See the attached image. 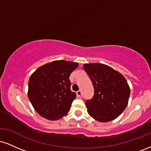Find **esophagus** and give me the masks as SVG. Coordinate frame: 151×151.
Masks as SVG:
<instances>
[{
	"mask_svg": "<svg viewBox=\"0 0 151 151\" xmlns=\"http://www.w3.org/2000/svg\"><path fill=\"white\" fill-rule=\"evenodd\" d=\"M81 95H82V92H81V90H79V91H77V96L78 97H81Z\"/></svg>",
	"mask_w": 151,
	"mask_h": 151,
	"instance_id": "1",
	"label": "esophagus"
}]
</instances>
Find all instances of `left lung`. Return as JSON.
Masks as SVG:
<instances>
[{
  "instance_id": "1",
  "label": "left lung",
  "mask_w": 151,
  "mask_h": 151,
  "mask_svg": "<svg viewBox=\"0 0 151 151\" xmlns=\"http://www.w3.org/2000/svg\"><path fill=\"white\" fill-rule=\"evenodd\" d=\"M92 82L94 93L85 104L88 113L99 122L116 119L127 106L130 88L122 74L100 63L83 66Z\"/></svg>"
}]
</instances>
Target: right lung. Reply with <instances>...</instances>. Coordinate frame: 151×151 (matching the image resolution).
I'll use <instances>...</instances> for the list:
<instances>
[{
    "instance_id": "1",
    "label": "right lung",
    "mask_w": 151,
    "mask_h": 151,
    "mask_svg": "<svg viewBox=\"0 0 151 151\" xmlns=\"http://www.w3.org/2000/svg\"><path fill=\"white\" fill-rule=\"evenodd\" d=\"M78 66L77 62L58 60L41 66L30 76L28 98L41 116L58 120L68 113L76 98L69 78Z\"/></svg>"
}]
</instances>
